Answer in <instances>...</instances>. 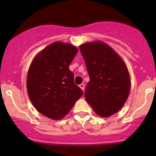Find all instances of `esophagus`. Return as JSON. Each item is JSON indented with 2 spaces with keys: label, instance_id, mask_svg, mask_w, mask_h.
I'll use <instances>...</instances> for the list:
<instances>
[{
  "label": "esophagus",
  "instance_id": "1",
  "mask_svg": "<svg viewBox=\"0 0 156 156\" xmlns=\"http://www.w3.org/2000/svg\"><path fill=\"white\" fill-rule=\"evenodd\" d=\"M79 87H80V88L82 89V90H84V89H85V84H84V83H81V84L79 85Z\"/></svg>",
  "mask_w": 156,
  "mask_h": 156
}]
</instances>
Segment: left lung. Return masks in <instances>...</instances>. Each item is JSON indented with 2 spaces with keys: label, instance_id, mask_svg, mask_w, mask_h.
I'll list each match as a JSON object with an SVG mask.
<instances>
[{
  "label": "left lung",
  "instance_id": "left-lung-1",
  "mask_svg": "<svg viewBox=\"0 0 156 156\" xmlns=\"http://www.w3.org/2000/svg\"><path fill=\"white\" fill-rule=\"evenodd\" d=\"M79 47L90 77L85 100L98 115L109 117L128 98L131 87L128 69L119 54L102 41L85 43Z\"/></svg>",
  "mask_w": 156,
  "mask_h": 156
}]
</instances>
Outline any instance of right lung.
<instances>
[{"mask_svg":"<svg viewBox=\"0 0 156 156\" xmlns=\"http://www.w3.org/2000/svg\"><path fill=\"white\" fill-rule=\"evenodd\" d=\"M78 51L75 46L55 41L37 54L30 66V100L39 112L51 119L65 117L83 94L69 70Z\"/></svg>","mask_w":156,"mask_h":156,"instance_id":"right-lung-1","label":"right lung"}]
</instances>
